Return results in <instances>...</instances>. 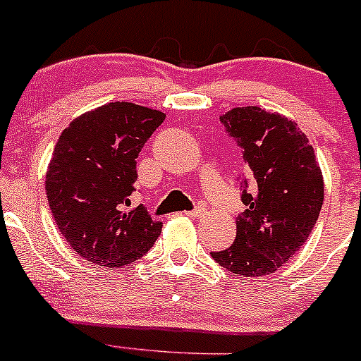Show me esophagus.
<instances>
[{
  "instance_id": "esophagus-1",
  "label": "esophagus",
  "mask_w": 361,
  "mask_h": 361,
  "mask_svg": "<svg viewBox=\"0 0 361 361\" xmlns=\"http://www.w3.org/2000/svg\"><path fill=\"white\" fill-rule=\"evenodd\" d=\"M185 215H188V217H202V215H205V205H203V203H198L192 210L185 212Z\"/></svg>"
}]
</instances>
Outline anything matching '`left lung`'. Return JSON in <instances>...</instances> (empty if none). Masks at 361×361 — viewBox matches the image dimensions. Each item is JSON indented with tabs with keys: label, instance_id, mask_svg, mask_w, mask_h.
<instances>
[{
	"label": "left lung",
	"instance_id": "left-lung-1",
	"mask_svg": "<svg viewBox=\"0 0 361 361\" xmlns=\"http://www.w3.org/2000/svg\"><path fill=\"white\" fill-rule=\"evenodd\" d=\"M221 123L243 154L248 176L240 184L247 208L236 219L233 245L212 257L238 276H266L293 257L317 224L322 170L306 135L281 114L235 107Z\"/></svg>",
	"mask_w": 361,
	"mask_h": 361
}]
</instances>
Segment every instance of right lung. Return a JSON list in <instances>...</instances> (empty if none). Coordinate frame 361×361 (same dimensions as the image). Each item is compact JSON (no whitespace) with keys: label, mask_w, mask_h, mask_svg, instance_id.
Returning <instances> with one entry per match:
<instances>
[{"label":"right lung","mask_w":361,"mask_h":361,"mask_svg":"<svg viewBox=\"0 0 361 361\" xmlns=\"http://www.w3.org/2000/svg\"><path fill=\"white\" fill-rule=\"evenodd\" d=\"M165 113L109 102L71 121L44 180L61 235L85 261L121 267L147 254L161 233L146 207H130L137 158Z\"/></svg>","instance_id":"right-lung-1"}]
</instances>
